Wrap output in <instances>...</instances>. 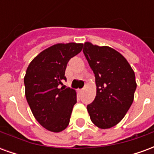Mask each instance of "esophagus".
<instances>
[{
  "mask_svg": "<svg viewBox=\"0 0 154 154\" xmlns=\"http://www.w3.org/2000/svg\"><path fill=\"white\" fill-rule=\"evenodd\" d=\"M83 90L84 89H80V90H79V91H80V92H82V91H83Z\"/></svg>",
  "mask_w": 154,
  "mask_h": 154,
  "instance_id": "obj_1",
  "label": "esophagus"
}]
</instances>
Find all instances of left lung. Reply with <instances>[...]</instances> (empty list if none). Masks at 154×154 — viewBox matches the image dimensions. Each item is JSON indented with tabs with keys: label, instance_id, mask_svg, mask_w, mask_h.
<instances>
[{
	"label": "left lung",
	"instance_id": "left-lung-1",
	"mask_svg": "<svg viewBox=\"0 0 154 154\" xmlns=\"http://www.w3.org/2000/svg\"><path fill=\"white\" fill-rule=\"evenodd\" d=\"M83 54L97 85V96L87 105V111L95 125L109 129L125 117L132 105L137 87L134 72L123 55L108 46L86 42Z\"/></svg>",
	"mask_w": 154,
	"mask_h": 154
}]
</instances>
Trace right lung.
Listing matches in <instances>:
<instances>
[{"label": "right lung", "mask_w": 154, "mask_h": 154, "mask_svg": "<svg viewBox=\"0 0 154 154\" xmlns=\"http://www.w3.org/2000/svg\"><path fill=\"white\" fill-rule=\"evenodd\" d=\"M82 44H57L42 51L31 61L24 82L25 97L32 113L41 125L51 132H61L70 121L77 103L76 91L65 88L68 61L80 53Z\"/></svg>", "instance_id": "right-lung-1"}]
</instances>
